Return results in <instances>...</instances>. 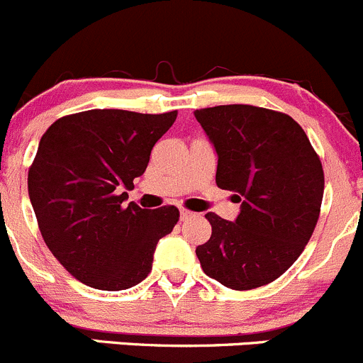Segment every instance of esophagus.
Masks as SVG:
<instances>
[{"label":"esophagus","mask_w":363,"mask_h":363,"mask_svg":"<svg viewBox=\"0 0 363 363\" xmlns=\"http://www.w3.org/2000/svg\"><path fill=\"white\" fill-rule=\"evenodd\" d=\"M193 216H195V212L186 211V208H181V221H188V219H191Z\"/></svg>","instance_id":"1"}]
</instances>
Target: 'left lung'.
Wrapping results in <instances>:
<instances>
[{"label":"left lung","instance_id":"1","mask_svg":"<svg viewBox=\"0 0 363 363\" xmlns=\"http://www.w3.org/2000/svg\"><path fill=\"white\" fill-rule=\"evenodd\" d=\"M218 155L216 184L235 191L240 212H208L207 242L196 247L203 272L232 290L265 286L303 251L320 218L325 177L306 131L290 116L252 105L195 111Z\"/></svg>","mask_w":363,"mask_h":363}]
</instances>
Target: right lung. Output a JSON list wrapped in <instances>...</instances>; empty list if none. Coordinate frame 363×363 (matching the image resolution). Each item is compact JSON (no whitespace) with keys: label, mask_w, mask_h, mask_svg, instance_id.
<instances>
[{"label":"right lung","mask_w":363,"mask_h":363,"mask_svg":"<svg viewBox=\"0 0 363 363\" xmlns=\"http://www.w3.org/2000/svg\"><path fill=\"white\" fill-rule=\"evenodd\" d=\"M175 117L94 108L61 117L43 133L28 174L29 200L47 247L80 283L119 291L151 272L156 244L179 211L124 202Z\"/></svg>","instance_id":"obj_1"}]
</instances>
